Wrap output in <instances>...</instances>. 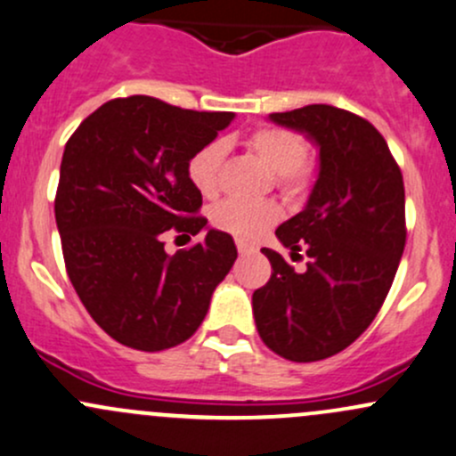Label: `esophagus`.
Returning <instances> with one entry per match:
<instances>
[{
    "label": "esophagus",
    "instance_id": "1",
    "mask_svg": "<svg viewBox=\"0 0 456 456\" xmlns=\"http://www.w3.org/2000/svg\"><path fill=\"white\" fill-rule=\"evenodd\" d=\"M238 253H240V256H251V253H256V247L244 240H238Z\"/></svg>",
    "mask_w": 456,
    "mask_h": 456
}]
</instances>
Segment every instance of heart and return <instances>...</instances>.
<instances>
[{"label": "heart", "mask_w": 456, "mask_h": 456, "mask_svg": "<svg viewBox=\"0 0 456 456\" xmlns=\"http://www.w3.org/2000/svg\"><path fill=\"white\" fill-rule=\"evenodd\" d=\"M247 148L265 164L286 194H301L308 188V170L304 159L308 155L304 137L286 128L265 126L247 137ZM223 142H209L194 152L188 161V176L203 196H214L220 188V166H223ZM216 227L233 233L240 240H256L277 220L273 203H247L229 199L216 205L212 212Z\"/></svg>", "instance_id": "b5f03b06"}]
</instances>
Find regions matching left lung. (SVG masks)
<instances>
[{"mask_svg":"<svg viewBox=\"0 0 456 456\" xmlns=\"http://www.w3.org/2000/svg\"><path fill=\"white\" fill-rule=\"evenodd\" d=\"M319 151L305 208L277 227V240L308 256L304 273L262 248L273 266L253 292L256 328L286 361L314 362L343 352L380 310L404 253V181L385 137L358 115L308 104L271 113Z\"/></svg>","mask_w":456,"mask_h":456,"instance_id":"left-lung-1","label":"left lung"}]
</instances>
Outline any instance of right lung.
Masks as SVG:
<instances>
[{
	"label": "right lung",
	"mask_w": 456,
	"mask_h": 456,
	"mask_svg": "<svg viewBox=\"0 0 456 456\" xmlns=\"http://www.w3.org/2000/svg\"><path fill=\"white\" fill-rule=\"evenodd\" d=\"M151 95L104 102L65 143L54 214L71 284L95 323L126 347L161 352L203 323L236 262L233 238L196 216L188 161L232 124ZM206 240L167 256L163 233Z\"/></svg>",
	"instance_id": "add662e5"
}]
</instances>
